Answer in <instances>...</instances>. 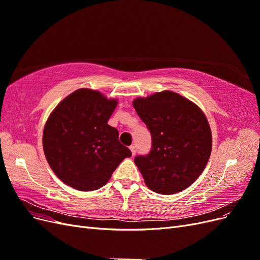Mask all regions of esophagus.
<instances>
[{
	"mask_svg": "<svg viewBox=\"0 0 260 260\" xmlns=\"http://www.w3.org/2000/svg\"><path fill=\"white\" fill-rule=\"evenodd\" d=\"M130 151H131L132 156H135L136 153H137V147H136L135 145H131V146H130Z\"/></svg>",
	"mask_w": 260,
	"mask_h": 260,
	"instance_id": "34e87169",
	"label": "esophagus"
}]
</instances>
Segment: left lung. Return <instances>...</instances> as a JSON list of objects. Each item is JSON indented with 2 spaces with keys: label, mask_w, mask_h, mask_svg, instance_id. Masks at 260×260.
Masks as SVG:
<instances>
[{
  "label": "left lung",
  "mask_w": 260,
  "mask_h": 260,
  "mask_svg": "<svg viewBox=\"0 0 260 260\" xmlns=\"http://www.w3.org/2000/svg\"><path fill=\"white\" fill-rule=\"evenodd\" d=\"M133 107L152 136V149L135 162L146 186L170 195L185 190L205 169L211 153V130L192 101L165 90L137 98Z\"/></svg>",
  "instance_id": "8db88e82"
}]
</instances>
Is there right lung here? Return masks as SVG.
Here are the masks:
<instances>
[{"mask_svg": "<svg viewBox=\"0 0 260 260\" xmlns=\"http://www.w3.org/2000/svg\"><path fill=\"white\" fill-rule=\"evenodd\" d=\"M118 104L101 92L79 89L54 108L43 130V151L62 182L78 191L99 190L131 152L107 123Z\"/></svg>", "mask_w": 260, "mask_h": 260, "instance_id": "1", "label": "right lung"}]
</instances>
